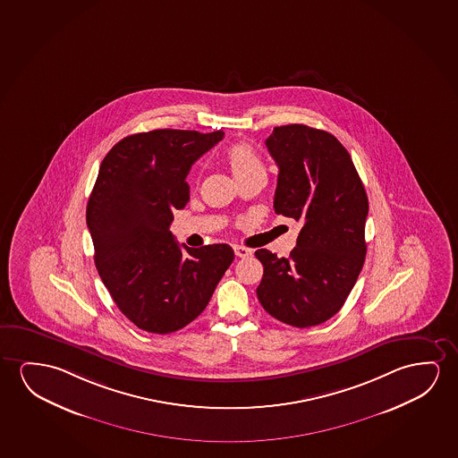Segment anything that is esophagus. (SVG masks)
<instances>
[{"label": "esophagus", "mask_w": 458, "mask_h": 458, "mask_svg": "<svg viewBox=\"0 0 458 458\" xmlns=\"http://www.w3.org/2000/svg\"><path fill=\"white\" fill-rule=\"evenodd\" d=\"M234 255L238 257V259H247V257H250L252 255V250H249L246 247H234Z\"/></svg>", "instance_id": "esophagus-1"}]
</instances>
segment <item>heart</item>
Returning a JSON list of instances; mask_svg holds the SVG:
<instances>
[{
    "label": "heart",
    "mask_w": 458,
    "mask_h": 458,
    "mask_svg": "<svg viewBox=\"0 0 458 458\" xmlns=\"http://www.w3.org/2000/svg\"><path fill=\"white\" fill-rule=\"evenodd\" d=\"M224 160L230 168L239 186L253 179H266V166L259 154L252 145L246 141H239L228 146L224 153Z\"/></svg>",
    "instance_id": "obj_1"
}]
</instances>
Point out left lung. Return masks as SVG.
I'll return each instance as SVG.
<instances>
[{
  "instance_id": "left-lung-1",
  "label": "left lung",
  "mask_w": 458,
  "mask_h": 458,
  "mask_svg": "<svg viewBox=\"0 0 458 458\" xmlns=\"http://www.w3.org/2000/svg\"><path fill=\"white\" fill-rule=\"evenodd\" d=\"M266 146L279 166L274 209L302 228L288 259L255 252L265 267L257 296L285 325H321L345 304L364 266L369 199L352 156L332 133L274 127Z\"/></svg>"
}]
</instances>
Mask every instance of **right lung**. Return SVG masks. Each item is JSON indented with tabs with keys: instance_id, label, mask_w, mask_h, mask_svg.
Listing matches in <instances>:
<instances>
[{
	"instance_id": "right-lung-1",
	"label": "right lung",
	"mask_w": 458,
	"mask_h": 458,
	"mask_svg": "<svg viewBox=\"0 0 458 458\" xmlns=\"http://www.w3.org/2000/svg\"><path fill=\"white\" fill-rule=\"evenodd\" d=\"M222 139V131L133 133L100 164L87 206L94 263L114 304L143 331L192 323L234 259L228 244L179 247L170 232L173 211L189 201L191 166Z\"/></svg>"
}]
</instances>
